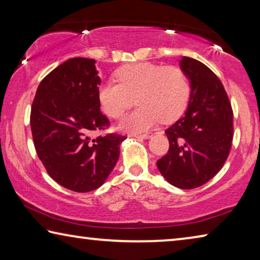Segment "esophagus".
<instances>
[{"label":"esophagus","mask_w":260,"mask_h":260,"mask_svg":"<svg viewBox=\"0 0 260 260\" xmlns=\"http://www.w3.org/2000/svg\"><path fill=\"white\" fill-rule=\"evenodd\" d=\"M135 138H142V139H150L151 133H144V134H134Z\"/></svg>","instance_id":"34e87169"}]
</instances>
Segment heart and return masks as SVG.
<instances>
[{
  "label": "heart",
  "instance_id": "heart-1",
  "mask_svg": "<svg viewBox=\"0 0 260 260\" xmlns=\"http://www.w3.org/2000/svg\"><path fill=\"white\" fill-rule=\"evenodd\" d=\"M118 83L104 82L98 96L102 111L110 118H120L133 104L141 107L122 119L118 128L129 133L147 131L160 119L170 122L186 109L190 86L181 69L152 63L126 65L116 72Z\"/></svg>",
  "mask_w": 260,
  "mask_h": 260
}]
</instances>
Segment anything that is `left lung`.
<instances>
[{
	"mask_svg": "<svg viewBox=\"0 0 260 260\" xmlns=\"http://www.w3.org/2000/svg\"><path fill=\"white\" fill-rule=\"evenodd\" d=\"M190 81L187 111L165 133L170 148L157 160L167 182L192 189L212 179L225 164L233 141V110L219 78L200 60L182 57Z\"/></svg>",
	"mask_w": 260,
	"mask_h": 260,
	"instance_id": "1",
	"label": "left lung"
}]
</instances>
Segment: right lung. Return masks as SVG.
<instances>
[{"label": "right lung", "mask_w": 260, "mask_h": 260, "mask_svg": "<svg viewBox=\"0 0 260 260\" xmlns=\"http://www.w3.org/2000/svg\"><path fill=\"white\" fill-rule=\"evenodd\" d=\"M96 60L76 57L48 74L30 109L35 150L48 174L64 188L88 192L100 188L116 166L126 136L90 140L110 121L100 111L101 79Z\"/></svg>", "instance_id": "right-lung-1"}]
</instances>
